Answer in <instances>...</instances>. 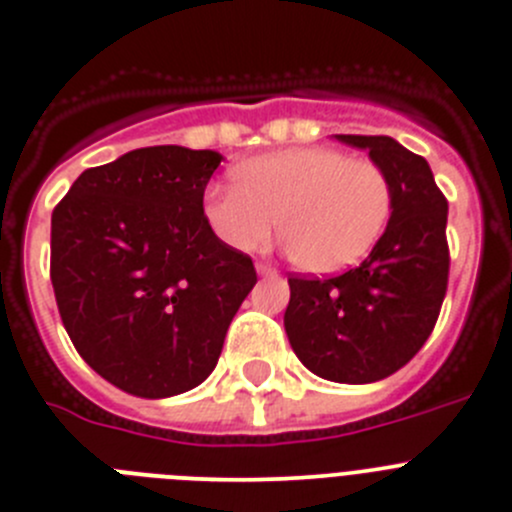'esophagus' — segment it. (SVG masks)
Returning <instances> with one entry per match:
<instances>
[{
  "label": "esophagus",
  "mask_w": 512,
  "mask_h": 512,
  "mask_svg": "<svg viewBox=\"0 0 512 512\" xmlns=\"http://www.w3.org/2000/svg\"><path fill=\"white\" fill-rule=\"evenodd\" d=\"M255 270H257V275H275V267L267 265V262H257Z\"/></svg>",
  "instance_id": "34e87169"
}]
</instances>
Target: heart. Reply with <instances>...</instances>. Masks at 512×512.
I'll return each mask as SVG.
<instances>
[{
	"label": "heart",
	"mask_w": 512,
	"mask_h": 512,
	"mask_svg": "<svg viewBox=\"0 0 512 512\" xmlns=\"http://www.w3.org/2000/svg\"><path fill=\"white\" fill-rule=\"evenodd\" d=\"M202 200L207 225L232 250L265 245L280 220L292 262L312 275L357 265L380 240L393 187L380 165L332 147H290L235 167Z\"/></svg>",
	"instance_id": "obj_1"
}]
</instances>
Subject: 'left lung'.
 <instances>
[{"instance_id": "1", "label": "left lung", "mask_w": 512, "mask_h": 512, "mask_svg": "<svg viewBox=\"0 0 512 512\" xmlns=\"http://www.w3.org/2000/svg\"><path fill=\"white\" fill-rule=\"evenodd\" d=\"M367 150L393 187V210L370 255L330 280L290 277L285 332L322 380L367 385L408 365L448 290V200L425 157L393 137L335 135Z\"/></svg>"}]
</instances>
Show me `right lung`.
I'll use <instances>...</instances> for the list:
<instances>
[{"mask_svg":"<svg viewBox=\"0 0 512 512\" xmlns=\"http://www.w3.org/2000/svg\"><path fill=\"white\" fill-rule=\"evenodd\" d=\"M220 162L212 150L142 147L84 170L52 212L64 330L97 375L137 398L205 382L257 282L202 212Z\"/></svg>","mask_w":512,"mask_h":512,"instance_id":"obj_1","label":"right lung"}]
</instances>
